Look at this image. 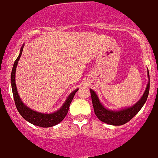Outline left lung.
<instances>
[{
  "mask_svg": "<svg viewBox=\"0 0 158 158\" xmlns=\"http://www.w3.org/2000/svg\"><path fill=\"white\" fill-rule=\"evenodd\" d=\"M148 83L140 100L132 107L120 110H110L104 107L99 101L96 93L92 89H90L94 114L97 116L98 118L105 123L114 126L123 125L129 122L131 119L133 118L139 113V111L142 109L147 101L149 93V88H150V77H149L148 69Z\"/></svg>",
  "mask_w": 158,
  "mask_h": 158,
  "instance_id": "1",
  "label": "left lung"
}]
</instances>
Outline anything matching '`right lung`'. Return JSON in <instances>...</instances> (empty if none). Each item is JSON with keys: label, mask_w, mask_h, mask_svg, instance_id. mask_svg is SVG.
<instances>
[{"label": "right lung", "mask_w": 158, "mask_h": 158, "mask_svg": "<svg viewBox=\"0 0 158 158\" xmlns=\"http://www.w3.org/2000/svg\"><path fill=\"white\" fill-rule=\"evenodd\" d=\"M23 47H24V45H23L22 48H21L20 52H19L18 57L15 60L12 69V73H11V86H12L13 95L16 109L18 110L19 114L22 116L23 118L26 119V121L30 123L33 124V125L43 128L54 127V126L60 123L64 119V117H66V115L68 113V110H69V105H70L71 102H72L75 94H76L79 89H76V90L71 93L68 96L67 99L64 102V104H63L62 107L58 110L57 111L52 113V114H42V113L37 112V111H35L29 108L27 106L23 104L22 100L19 98V94H18L17 90H16V81H15L16 80L15 79V76L16 75L15 74H16V66H17L18 61H19V58L22 55Z\"/></svg>", "instance_id": "obj_1"}]
</instances>
